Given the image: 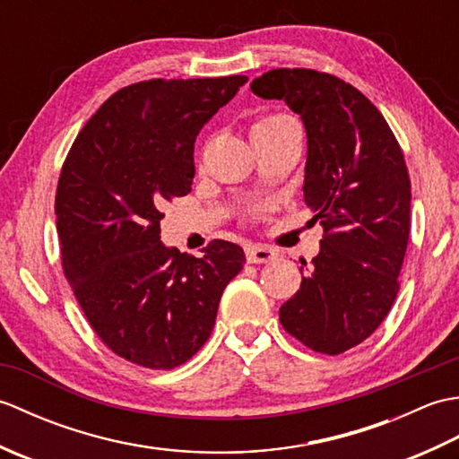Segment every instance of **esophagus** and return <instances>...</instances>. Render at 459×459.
<instances>
[{
	"mask_svg": "<svg viewBox=\"0 0 459 459\" xmlns=\"http://www.w3.org/2000/svg\"><path fill=\"white\" fill-rule=\"evenodd\" d=\"M245 252L248 264H270L278 258V252L264 245H248Z\"/></svg>",
	"mask_w": 459,
	"mask_h": 459,
	"instance_id": "34e87169",
	"label": "esophagus"
}]
</instances>
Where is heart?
Segmentation results:
<instances>
[{"label":"heart","mask_w":459,"mask_h":459,"mask_svg":"<svg viewBox=\"0 0 459 459\" xmlns=\"http://www.w3.org/2000/svg\"><path fill=\"white\" fill-rule=\"evenodd\" d=\"M290 124H296L294 120L290 118V116L286 114H268V116H262L260 120L255 122V126H252L250 130V135L252 140L255 138H260V135H268V134H274L281 128H286V126Z\"/></svg>","instance_id":"obj_1"}]
</instances>
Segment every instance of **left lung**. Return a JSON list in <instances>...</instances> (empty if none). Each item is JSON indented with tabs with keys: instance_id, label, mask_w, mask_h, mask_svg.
<instances>
[{
	"instance_id": "left-lung-1",
	"label": "left lung",
	"mask_w": 459,
	"mask_h": 459,
	"mask_svg": "<svg viewBox=\"0 0 459 459\" xmlns=\"http://www.w3.org/2000/svg\"><path fill=\"white\" fill-rule=\"evenodd\" d=\"M250 91L301 116L304 199L324 227L319 255L280 307V324L316 353L339 355L375 333L401 288L411 235L403 150L377 106L333 74L274 68Z\"/></svg>"
}]
</instances>
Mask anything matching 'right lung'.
I'll list each match as a JSON object with an SVG mask.
<instances>
[{"label": "right lung", "instance_id": "add662e5", "mask_svg": "<svg viewBox=\"0 0 459 459\" xmlns=\"http://www.w3.org/2000/svg\"><path fill=\"white\" fill-rule=\"evenodd\" d=\"M152 79L124 86L76 135L56 185L63 270L86 319L116 355L175 368L209 339L245 252L211 240L195 258L163 247L165 201L191 191L195 138L242 84Z\"/></svg>", "mask_w": 459, "mask_h": 459}]
</instances>
